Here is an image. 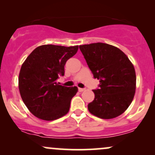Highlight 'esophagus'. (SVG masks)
I'll use <instances>...</instances> for the list:
<instances>
[{
	"label": "esophagus",
	"instance_id": "obj_1",
	"mask_svg": "<svg viewBox=\"0 0 155 155\" xmlns=\"http://www.w3.org/2000/svg\"><path fill=\"white\" fill-rule=\"evenodd\" d=\"M85 90H86L85 88H79V92H84V91H85Z\"/></svg>",
	"mask_w": 155,
	"mask_h": 155
}]
</instances>
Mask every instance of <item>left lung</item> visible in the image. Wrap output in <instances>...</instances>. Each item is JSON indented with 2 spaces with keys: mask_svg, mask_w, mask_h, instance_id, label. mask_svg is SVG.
<instances>
[{
  "mask_svg": "<svg viewBox=\"0 0 155 155\" xmlns=\"http://www.w3.org/2000/svg\"><path fill=\"white\" fill-rule=\"evenodd\" d=\"M94 78L100 80L93 90L95 98L88 104L94 116L104 120L124 113L134 97L136 76L134 66L122 50L104 43L79 46Z\"/></svg>",
  "mask_w": 155,
  "mask_h": 155,
  "instance_id": "left-lung-1",
  "label": "left lung"
}]
</instances>
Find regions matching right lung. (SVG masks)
Here are the masks:
<instances>
[{"label": "right lung", "mask_w": 155, "mask_h": 155, "mask_svg": "<svg viewBox=\"0 0 155 155\" xmlns=\"http://www.w3.org/2000/svg\"><path fill=\"white\" fill-rule=\"evenodd\" d=\"M79 46H39L26 58L19 74V90L30 111L41 120L52 121L69 111L71 101L78 92L57 83L64 66L75 55Z\"/></svg>", "instance_id": "1"}]
</instances>
